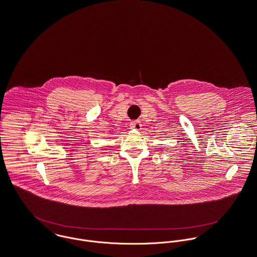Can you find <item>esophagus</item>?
<instances>
[{
    "label": "esophagus",
    "mask_w": 257,
    "mask_h": 257,
    "mask_svg": "<svg viewBox=\"0 0 257 257\" xmlns=\"http://www.w3.org/2000/svg\"><path fill=\"white\" fill-rule=\"evenodd\" d=\"M130 128L133 130H141L142 129V124L140 121H132L130 123Z\"/></svg>",
    "instance_id": "esophagus-1"
}]
</instances>
